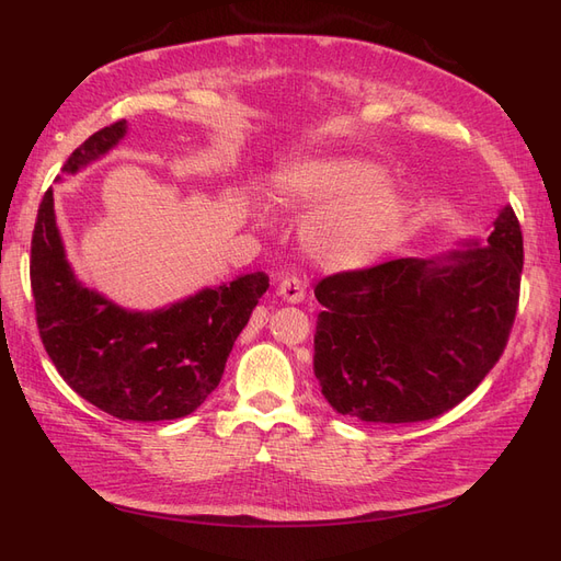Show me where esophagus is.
I'll return each instance as SVG.
<instances>
[{"instance_id": "esophagus-1", "label": "esophagus", "mask_w": 561, "mask_h": 561, "mask_svg": "<svg viewBox=\"0 0 561 561\" xmlns=\"http://www.w3.org/2000/svg\"><path fill=\"white\" fill-rule=\"evenodd\" d=\"M278 295L290 301V304H299L304 301V297H307V285H304L297 276H285L280 283H278Z\"/></svg>"}]
</instances>
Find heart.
Segmentation results:
<instances>
[{"instance_id":"1","label":"heart","mask_w":561,"mask_h":561,"mask_svg":"<svg viewBox=\"0 0 561 561\" xmlns=\"http://www.w3.org/2000/svg\"><path fill=\"white\" fill-rule=\"evenodd\" d=\"M274 194L287 210L313 213L301 231L304 248L339 271L377 264L412 215V198L388 182V168L365 157L287 163L274 175Z\"/></svg>"}]
</instances>
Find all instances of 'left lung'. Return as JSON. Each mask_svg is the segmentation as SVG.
<instances>
[{
  "instance_id": "1",
  "label": "left lung",
  "mask_w": 561,
  "mask_h": 561,
  "mask_svg": "<svg viewBox=\"0 0 561 561\" xmlns=\"http://www.w3.org/2000/svg\"><path fill=\"white\" fill-rule=\"evenodd\" d=\"M522 264V229L505 206L486 243L322 278L313 371L332 410L414 423L468 398L511 336Z\"/></svg>"
}]
</instances>
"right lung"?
Instances as JSON below:
<instances>
[{"label":"right lung","instance_id":"add662e5","mask_svg":"<svg viewBox=\"0 0 561 561\" xmlns=\"http://www.w3.org/2000/svg\"><path fill=\"white\" fill-rule=\"evenodd\" d=\"M126 130L122 118L93 133L65 161L62 175L105 157ZM30 280L42 344L65 383L98 410L142 423L182 419L201 407L268 287V276L245 274L157 311L118 307L83 285L67 262L54 190L39 203Z\"/></svg>","mask_w":561,"mask_h":561}]
</instances>
